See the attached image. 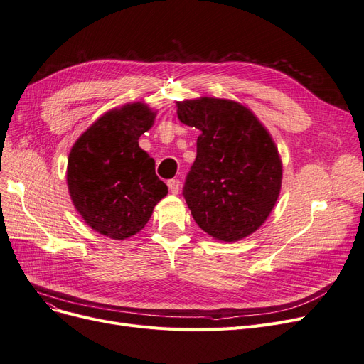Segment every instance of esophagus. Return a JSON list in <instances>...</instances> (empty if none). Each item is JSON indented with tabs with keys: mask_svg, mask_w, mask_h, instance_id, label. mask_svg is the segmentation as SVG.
Here are the masks:
<instances>
[{
	"mask_svg": "<svg viewBox=\"0 0 364 364\" xmlns=\"http://www.w3.org/2000/svg\"><path fill=\"white\" fill-rule=\"evenodd\" d=\"M168 188H169V192H171V193L177 195V193H178V191H180V180H177V178L168 180Z\"/></svg>",
	"mask_w": 364,
	"mask_h": 364,
	"instance_id": "34e87169",
	"label": "esophagus"
}]
</instances>
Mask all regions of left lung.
<instances>
[{
	"mask_svg": "<svg viewBox=\"0 0 364 364\" xmlns=\"http://www.w3.org/2000/svg\"><path fill=\"white\" fill-rule=\"evenodd\" d=\"M178 119L200 131L183 196L198 226L238 241L262 226L281 188L282 166L271 135L238 102L203 97L178 102Z\"/></svg>",
	"mask_w": 364,
	"mask_h": 364,
	"instance_id": "1",
	"label": "left lung"
}]
</instances>
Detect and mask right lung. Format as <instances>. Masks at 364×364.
Instances as JSON below:
<instances>
[{"label": "right lung", "mask_w": 364, "mask_h": 364, "mask_svg": "<svg viewBox=\"0 0 364 364\" xmlns=\"http://www.w3.org/2000/svg\"><path fill=\"white\" fill-rule=\"evenodd\" d=\"M154 113L139 102L108 112L75 141L67 181L75 210L93 229L124 240L143 229L168 193L154 161L138 146Z\"/></svg>", "instance_id": "right-lung-1"}]
</instances>
